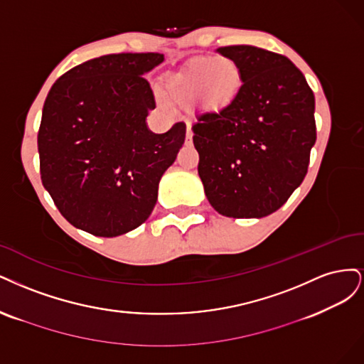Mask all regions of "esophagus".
I'll list each match as a JSON object with an SVG mask.
<instances>
[{
    "label": "esophagus",
    "mask_w": 364,
    "mask_h": 364,
    "mask_svg": "<svg viewBox=\"0 0 364 364\" xmlns=\"http://www.w3.org/2000/svg\"><path fill=\"white\" fill-rule=\"evenodd\" d=\"M192 137H193V133H192V128H191V124L187 122V133H186V144H192Z\"/></svg>",
    "instance_id": "34e87169"
}]
</instances>
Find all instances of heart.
Segmentation results:
<instances>
[{
	"mask_svg": "<svg viewBox=\"0 0 364 364\" xmlns=\"http://www.w3.org/2000/svg\"><path fill=\"white\" fill-rule=\"evenodd\" d=\"M240 71L231 60L204 58L193 63L186 73L168 80V90L173 100L193 102L203 98L210 109L227 104L239 89Z\"/></svg>",
	"mask_w": 364,
	"mask_h": 364,
	"instance_id": "1",
	"label": "heart"
}]
</instances>
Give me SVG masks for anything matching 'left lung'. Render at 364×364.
I'll list each match as a JSON object with an SVG mask.
<instances>
[{"label": "left lung", "instance_id": "left-lung-1", "mask_svg": "<svg viewBox=\"0 0 364 364\" xmlns=\"http://www.w3.org/2000/svg\"><path fill=\"white\" fill-rule=\"evenodd\" d=\"M240 71L242 86L192 125L198 173L208 203L228 218H263L306 177L316 142L314 95L287 57L251 45L216 50Z\"/></svg>", "mask_w": 364, "mask_h": 364}]
</instances>
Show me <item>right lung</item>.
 I'll list each match as a JSON object with an SVG mask.
<instances>
[{
  "mask_svg": "<svg viewBox=\"0 0 364 364\" xmlns=\"http://www.w3.org/2000/svg\"><path fill=\"white\" fill-rule=\"evenodd\" d=\"M160 53H121L69 69L45 100L38 133L42 184L62 216L93 236L137 228L157 203L161 175L184 144L186 124L149 132L156 109L144 74Z\"/></svg>",
  "mask_w": 364,
  "mask_h": 364,
  "instance_id": "add662e5",
  "label": "right lung"
}]
</instances>
